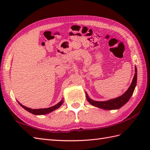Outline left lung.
Masks as SVG:
<instances>
[{
	"instance_id": "1",
	"label": "left lung",
	"mask_w": 150,
	"mask_h": 150,
	"mask_svg": "<svg viewBox=\"0 0 150 150\" xmlns=\"http://www.w3.org/2000/svg\"><path fill=\"white\" fill-rule=\"evenodd\" d=\"M135 75L134 77H133L131 85H130V86L128 89V90H127L122 95H121V96L116 98H114V99H111L104 102H98L93 100L90 99V98L88 97V95H86L87 100L91 105H93V106L102 108V109L104 110H117L123 106L129 100V98H131L132 95L133 93V91L135 90V88L137 84V70L136 67L135 68Z\"/></svg>"
}]
</instances>
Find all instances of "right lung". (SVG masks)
Listing matches in <instances>:
<instances>
[{"label":"right lung","mask_w":150,"mask_h":150,"mask_svg":"<svg viewBox=\"0 0 150 150\" xmlns=\"http://www.w3.org/2000/svg\"><path fill=\"white\" fill-rule=\"evenodd\" d=\"M63 103V100H62L59 103L55 105V106H53L52 107H50L48 108H44V109H31L30 108H27L26 106H23V105H22L21 103L18 104L21 105V106L24 108L25 110H27L28 111H29V112L33 113L34 115H44V114H47V113H49L50 112H52L53 110H55L57 108H59Z\"/></svg>","instance_id":"1"}]
</instances>
